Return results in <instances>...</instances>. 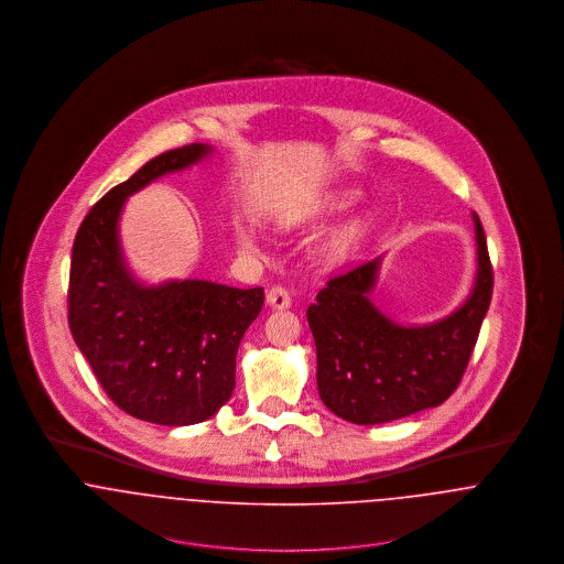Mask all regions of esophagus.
Returning <instances> with one entry per match:
<instances>
[{"mask_svg":"<svg viewBox=\"0 0 564 564\" xmlns=\"http://www.w3.org/2000/svg\"><path fill=\"white\" fill-rule=\"evenodd\" d=\"M267 304L273 308V311H286L291 308V295L286 289L282 286H273L267 291Z\"/></svg>","mask_w":564,"mask_h":564,"instance_id":"34e87169","label":"esophagus"}]
</instances>
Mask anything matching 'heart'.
<instances>
[{
    "label": "heart",
    "instance_id": "heart-1",
    "mask_svg": "<svg viewBox=\"0 0 564 564\" xmlns=\"http://www.w3.org/2000/svg\"><path fill=\"white\" fill-rule=\"evenodd\" d=\"M351 199H354V195H347V197H343V202L338 204V208L347 206ZM356 237H358V228H356V226H349V228H347V230L340 235V239H338V242H336V247H338V249H347V247L354 242Z\"/></svg>",
    "mask_w": 564,
    "mask_h": 564
}]
</instances>
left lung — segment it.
Here are the masks:
<instances>
[{"mask_svg":"<svg viewBox=\"0 0 564 564\" xmlns=\"http://www.w3.org/2000/svg\"><path fill=\"white\" fill-rule=\"evenodd\" d=\"M478 269L469 297L447 317L403 325L371 293L382 256L332 278L308 308L322 402L340 419L378 425L445 402L467 369L492 295L486 237L474 213Z\"/></svg>","mask_w":564,"mask_h":564,"instance_id":"obj_1","label":"left lung"}]
</instances>
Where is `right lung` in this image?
<instances>
[{
    "label": "right lung",
    "mask_w": 564,
    "mask_h": 564,
    "mask_svg": "<svg viewBox=\"0 0 564 564\" xmlns=\"http://www.w3.org/2000/svg\"><path fill=\"white\" fill-rule=\"evenodd\" d=\"M193 143L143 164L84 217L72 251L69 327L101 389L128 414L159 425L210 419L235 391L237 351L260 315L262 289L208 280H139L119 221L130 195L208 159Z\"/></svg>",
    "instance_id": "right-lung-1"
}]
</instances>
